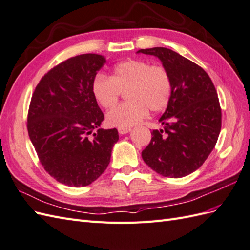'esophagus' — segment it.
<instances>
[{
  "label": "esophagus",
  "mask_w": 250,
  "mask_h": 250,
  "mask_svg": "<svg viewBox=\"0 0 250 250\" xmlns=\"http://www.w3.org/2000/svg\"><path fill=\"white\" fill-rule=\"evenodd\" d=\"M130 130H131L130 127H124V128H121V127H119L118 128V131L120 135H126V133H128Z\"/></svg>",
  "instance_id": "34e87169"
}]
</instances>
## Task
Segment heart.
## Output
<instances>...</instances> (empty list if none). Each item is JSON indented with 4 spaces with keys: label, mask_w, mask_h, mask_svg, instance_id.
<instances>
[{
    "label": "heart",
    "mask_w": 250,
    "mask_h": 250,
    "mask_svg": "<svg viewBox=\"0 0 250 250\" xmlns=\"http://www.w3.org/2000/svg\"><path fill=\"white\" fill-rule=\"evenodd\" d=\"M127 103L112 108L106 114L109 125L131 127L143 120L148 110L159 112L172 95V79L162 65H151L140 59H127L115 64L110 77L97 74L92 82V94L103 108L117 104L121 92Z\"/></svg>",
    "instance_id": "heart-1"
}]
</instances>
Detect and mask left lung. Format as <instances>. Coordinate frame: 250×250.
Here are the masks:
<instances>
[{
  "instance_id": "1",
  "label": "left lung",
  "mask_w": 250,
  "mask_h": 250,
  "mask_svg": "<svg viewBox=\"0 0 250 250\" xmlns=\"http://www.w3.org/2000/svg\"><path fill=\"white\" fill-rule=\"evenodd\" d=\"M154 55L172 79V95L142 151L144 162L164 177L180 178L203 166L214 148L222 127V110L214 84L206 71L167 47L140 50Z\"/></svg>"
}]
</instances>
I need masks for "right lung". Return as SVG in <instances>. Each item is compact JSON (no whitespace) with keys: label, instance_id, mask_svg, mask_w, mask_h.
Returning a JSON list of instances; mask_svg holds the SVG:
<instances>
[{"label":"right lung","instance_id":"right-lung-1","mask_svg":"<svg viewBox=\"0 0 250 250\" xmlns=\"http://www.w3.org/2000/svg\"><path fill=\"white\" fill-rule=\"evenodd\" d=\"M106 59L83 54L54 66L36 87L27 130L40 163L60 184L86 187L105 172L118 130L100 128L104 113L92 82Z\"/></svg>","mask_w":250,"mask_h":250}]
</instances>
